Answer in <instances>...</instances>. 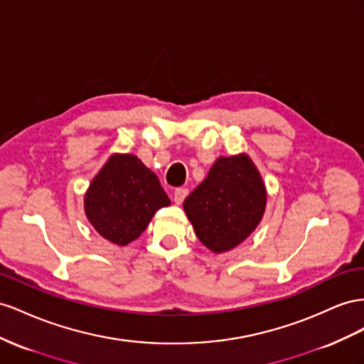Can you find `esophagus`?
<instances>
[{"mask_svg":"<svg viewBox=\"0 0 364 364\" xmlns=\"http://www.w3.org/2000/svg\"><path fill=\"white\" fill-rule=\"evenodd\" d=\"M186 196H188V189H183V188L175 189V192H173V201L176 204H181L184 201Z\"/></svg>","mask_w":364,"mask_h":364,"instance_id":"1","label":"esophagus"}]
</instances>
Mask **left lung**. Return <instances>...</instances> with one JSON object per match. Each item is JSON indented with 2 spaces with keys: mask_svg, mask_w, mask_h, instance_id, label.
Here are the masks:
<instances>
[{
  "mask_svg": "<svg viewBox=\"0 0 364 364\" xmlns=\"http://www.w3.org/2000/svg\"><path fill=\"white\" fill-rule=\"evenodd\" d=\"M265 204L261 173L247 154H240L218 159L183 207L198 240L213 253H224L250 236Z\"/></svg>",
  "mask_w": 364,
  "mask_h": 364,
  "instance_id": "obj_1",
  "label": "left lung"
}]
</instances>
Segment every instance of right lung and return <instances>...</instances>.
Wrapping results in <instances>:
<instances>
[{"mask_svg":"<svg viewBox=\"0 0 364 364\" xmlns=\"http://www.w3.org/2000/svg\"><path fill=\"white\" fill-rule=\"evenodd\" d=\"M171 200L151 169L131 154H114L85 193V215L96 232L128 245L144 232L154 213Z\"/></svg>","mask_w":364,"mask_h":364,"instance_id":"add662e5","label":"right lung"}]
</instances>
